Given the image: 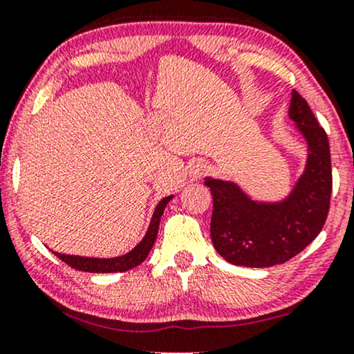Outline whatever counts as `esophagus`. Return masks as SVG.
Here are the masks:
<instances>
[{"instance_id":"esophagus-1","label":"esophagus","mask_w":354,"mask_h":354,"mask_svg":"<svg viewBox=\"0 0 354 354\" xmlns=\"http://www.w3.org/2000/svg\"><path fill=\"white\" fill-rule=\"evenodd\" d=\"M209 171V166H207L206 162H203V161H198L196 164H193V167H192V176L195 177V178H200V177H203L205 176V174Z\"/></svg>"}]
</instances>
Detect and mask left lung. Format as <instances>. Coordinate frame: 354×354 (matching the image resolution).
I'll use <instances>...</instances> for the list:
<instances>
[{
  "label": "left lung",
  "mask_w": 354,
  "mask_h": 354,
  "mask_svg": "<svg viewBox=\"0 0 354 354\" xmlns=\"http://www.w3.org/2000/svg\"><path fill=\"white\" fill-rule=\"evenodd\" d=\"M290 119L308 143L306 167L282 201L250 198L234 182L206 177L211 188V240L217 253L235 266L270 268L306 248L326 224L332 195L327 133L298 91H292Z\"/></svg>",
  "instance_id": "left-lung-1"
}]
</instances>
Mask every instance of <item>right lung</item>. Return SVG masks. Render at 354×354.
<instances>
[{
	"label": "right lung",
	"mask_w": 354,
	"mask_h": 354,
	"mask_svg": "<svg viewBox=\"0 0 354 354\" xmlns=\"http://www.w3.org/2000/svg\"><path fill=\"white\" fill-rule=\"evenodd\" d=\"M171 196L162 198L159 201V205L154 209V214L151 217V222H149L148 232L145 234L143 240L135 246L132 251H129L127 254L118 256V258H85V256H72V254H61L55 253L61 261H64L66 264H69L71 268L77 270H84V272H125V270L135 268V266L142 264L149 253V250L153 248L154 240L158 236L159 230V221H161V216L164 209H166L167 203L172 200Z\"/></svg>",
	"instance_id": "add662e5"
}]
</instances>
